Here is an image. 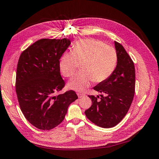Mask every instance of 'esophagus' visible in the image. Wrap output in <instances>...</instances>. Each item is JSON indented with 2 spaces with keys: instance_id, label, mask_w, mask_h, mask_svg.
<instances>
[{
  "instance_id": "34e87169",
  "label": "esophagus",
  "mask_w": 159,
  "mask_h": 159,
  "mask_svg": "<svg viewBox=\"0 0 159 159\" xmlns=\"http://www.w3.org/2000/svg\"><path fill=\"white\" fill-rule=\"evenodd\" d=\"M77 96H78L79 98H84V97H86L85 95H84V94L82 93H77Z\"/></svg>"
}]
</instances>
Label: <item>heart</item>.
<instances>
[{
    "label": "heart",
    "mask_w": 159,
    "mask_h": 159,
    "mask_svg": "<svg viewBox=\"0 0 159 159\" xmlns=\"http://www.w3.org/2000/svg\"><path fill=\"white\" fill-rule=\"evenodd\" d=\"M117 55L113 47L95 39H83L73 45V51H66L61 56L59 66L64 76H72L82 64V72L76 74L68 82L69 89L82 92L95 81L107 80L114 72Z\"/></svg>",
    "instance_id": "b5f03b06"
}]
</instances>
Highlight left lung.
<instances>
[{
    "label": "left lung",
    "mask_w": 159,
    "mask_h": 159,
    "mask_svg": "<svg viewBox=\"0 0 159 159\" xmlns=\"http://www.w3.org/2000/svg\"><path fill=\"white\" fill-rule=\"evenodd\" d=\"M117 63L108 79L93 87L103 93L89 95L92 105L85 111L90 121L99 127L109 128L117 125L127 114L134 98L135 69L133 61L121 44L115 41Z\"/></svg>",
    "instance_id": "8db88e82"
}]
</instances>
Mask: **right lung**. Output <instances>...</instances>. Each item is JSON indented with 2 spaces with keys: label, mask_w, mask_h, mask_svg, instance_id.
Listing matches in <instances>:
<instances>
[{
  "label": "right lung",
  "mask_w": 159,
  "mask_h": 159,
  "mask_svg": "<svg viewBox=\"0 0 159 159\" xmlns=\"http://www.w3.org/2000/svg\"><path fill=\"white\" fill-rule=\"evenodd\" d=\"M70 44L69 38L41 39L20 55L16 91L22 112L31 124L49 130L64 120L68 108L78 98L73 90L57 96L64 88L60 59Z\"/></svg>",
  "instance_id": "obj_1"
}]
</instances>
